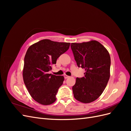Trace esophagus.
Listing matches in <instances>:
<instances>
[{
  "mask_svg": "<svg viewBox=\"0 0 131 131\" xmlns=\"http://www.w3.org/2000/svg\"><path fill=\"white\" fill-rule=\"evenodd\" d=\"M64 78H65V79H67V78H68L69 77V76H68V75H67L64 74Z\"/></svg>",
  "mask_w": 131,
  "mask_h": 131,
  "instance_id": "esophagus-1",
  "label": "esophagus"
}]
</instances>
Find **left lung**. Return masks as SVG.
<instances>
[{"label":"left lung","instance_id":"obj_1","mask_svg":"<svg viewBox=\"0 0 131 131\" xmlns=\"http://www.w3.org/2000/svg\"><path fill=\"white\" fill-rule=\"evenodd\" d=\"M75 60L85 70V77L76 79L74 97L83 103L96 101L103 92L110 78L111 59L105 47L96 40L71 43Z\"/></svg>","mask_w":131,"mask_h":131}]
</instances>
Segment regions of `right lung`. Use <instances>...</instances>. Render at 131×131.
<instances>
[{
	"label": "right lung",
	"mask_w": 131,
	"mask_h": 131,
	"mask_svg": "<svg viewBox=\"0 0 131 131\" xmlns=\"http://www.w3.org/2000/svg\"><path fill=\"white\" fill-rule=\"evenodd\" d=\"M70 44L43 39L28 49L23 79L31 97L39 104L47 105L56 101V95L64 78L48 72L56 64L57 58L69 49Z\"/></svg>",
	"instance_id": "right-lung-1"
}]
</instances>
